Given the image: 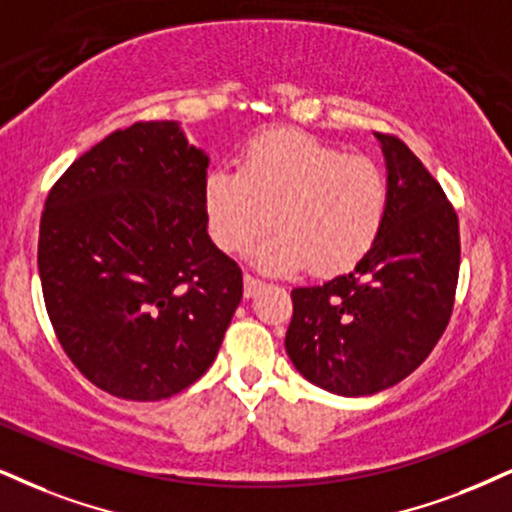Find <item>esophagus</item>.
<instances>
[{"mask_svg":"<svg viewBox=\"0 0 512 512\" xmlns=\"http://www.w3.org/2000/svg\"><path fill=\"white\" fill-rule=\"evenodd\" d=\"M261 287H263V280H258V277L249 275V273L244 275V296H246V299H249V296H256L258 292H261Z\"/></svg>","mask_w":512,"mask_h":512,"instance_id":"1","label":"esophagus"}]
</instances>
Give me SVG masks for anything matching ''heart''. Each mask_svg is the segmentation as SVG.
<instances>
[{"label":"heart","instance_id":"obj_1","mask_svg":"<svg viewBox=\"0 0 512 512\" xmlns=\"http://www.w3.org/2000/svg\"><path fill=\"white\" fill-rule=\"evenodd\" d=\"M387 204L375 161L299 130L256 137L242 166L211 170L204 182L208 232L227 254H242L270 223L277 227L254 254L275 273L304 263L315 275L351 270L380 237Z\"/></svg>","mask_w":512,"mask_h":512}]
</instances>
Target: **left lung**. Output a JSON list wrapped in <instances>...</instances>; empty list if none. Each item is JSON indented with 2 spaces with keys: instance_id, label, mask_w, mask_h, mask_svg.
<instances>
[{
  "instance_id": "obj_1",
  "label": "left lung",
  "mask_w": 512,
  "mask_h": 512,
  "mask_svg": "<svg viewBox=\"0 0 512 512\" xmlns=\"http://www.w3.org/2000/svg\"><path fill=\"white\" fill-rule=\"evenodd\" d=\"M387 161L382 232L356 268L292 289L285 349L308 382L339 396L394 387L449 325L460 268L458 216L399 137L375 132Z\"/></svg>"
}]
</instances>
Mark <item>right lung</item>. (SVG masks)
I'll use <instances>...</instances> for the list:
<instances>
[{
	"label": "right lung",
	"instance_id": "1",
	"mask_svg": "<svg viewBox=\"0 0 512 512\" xmlns=\"http://www.w3.org/2000/svg\"><path fill=\"white\" fill-rule=\"evenodd\" d=\"M208 156L175 121L111 132L44 201V306L75 368L118 399L161 401L216 361L242 270L206 232Z\"/></svg>",
	"mask_w": 512,
	"mask_h": 512
}]
</instances>
